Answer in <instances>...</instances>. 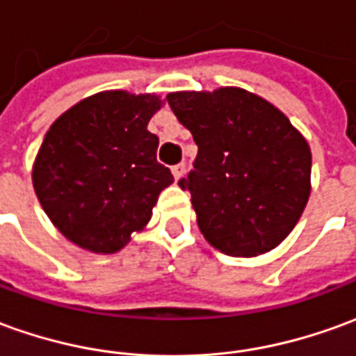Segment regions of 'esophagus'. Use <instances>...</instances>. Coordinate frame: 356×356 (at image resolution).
<instances>
[{
  "mask_svg": "<svg viewBox=\"0 0 356 356\" xmlns=\"http://www.w3.org/2000/svg\"><path fill=\"white\" fill-rule=\"evenodd\" d=\"M184 168H186V164H184V163L172 166V174H174V178H176V180H180V178H182Z\"/></svg>",
  "mask_w": 356,
  "mask_h": 356,
  "instance_id": "1",
  "label": "esophagus"
}]
</instances>
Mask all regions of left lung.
<instances>
[{"instance_id":"1","label":"left lung","mask_w":356,"mask_h":356,"mask_svg":"<svg viewBox=\"0 0 356 356\" xmlns=\"http://www.w3.org/2000/svg\"><path fill=\"white\" fill-rule=\"evenodd\" d=\"M197 156L180 188L192 193L200 230L236 257L266 254L295 229L310 197L312 153L289 118L254 92H170Z\"/></svg>"}]
</instances>
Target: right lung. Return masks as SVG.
I'll return each mask as SVG.
<instances>
[{
    "label": "right lung",
    "mask_w": 356,
    "mask_h": 356,
    "mask_svg": "<svg viewBox=\"0 0 356 356\" xmlns=\"http://www.w3.org/2000/svg\"><path fill=\"white\" fill-rule=\"evenodd\" d=\"M161 106L156 95L102 90L48 129L33 166L34 192L54 227L79 248L120 252L174 182L156 161L159 137L147 129Z\"/></svg>",
    "instance_id": "1"
}]
</instances>
